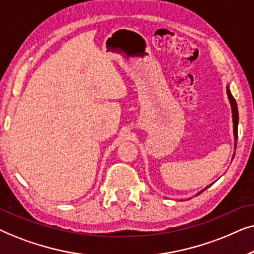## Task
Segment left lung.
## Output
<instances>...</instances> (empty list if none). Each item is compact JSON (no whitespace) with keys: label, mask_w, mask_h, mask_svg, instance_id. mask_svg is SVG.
Listing matches in <instances>:
<instances>
[{"label":"left lung","mask_w":254,"mask_h":254,"mask_svg":"<svg viewBox=\"0 0 254 254\" xmlns=\"http://www.w3.org/2000/svg\"><path fill=\"white\" fill-rule=\"evenodd\" d=\"M227 93H228V98H229V102H230V105H231V112H232V123H234V136H235V148H236V144H237V137H238V120H239V117H238V107H237V103H236V100L234 97H232L231 92H230V89H229V85H227ZM235 156V154H234ZM209 187V186H207ZM206 187V189H207ZM204 189V190H206ZM204 190H201L200 193H202ZM197 193V194H200ZM196 194V195H197Z\"/></svg>","instance_id":"1"}]
</instances>
